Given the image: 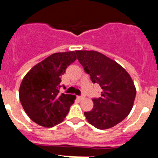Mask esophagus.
<instances>
[{"instance_id": "1", "label": "esophagus", "mask_w": 158, "mask_h": 158, "mask_svg": "<svg viewBox=\"0 0 158 158\" xmlns=\"http://www.w3.org/2000/svg\"><path fill=\"white\" fill-rule=\"evenodd\" d=\"M77 98L78 100H83L84 98H85V96H77Z\"/></svg>"}]
</instances>
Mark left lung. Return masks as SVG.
I'll list each match as a JSON object with an SVG mask.
<instances>
[{
	"label": "left lung",
	"mask_w": 158,
	"mask_h": 158,
	"mask_svg": "<svg viewBox=\"0 0 158 158\" xmlns=\"http://www.w3.org/2000/svg\"><path fill=\"white\" fill-rule=\"evenodd\" d=\"M77 57L93 83L99 84L101 96L93 99V107L85 112L88 122L97 129L115 126L131 112L136 96L134 82L126 69L95 51H77Z\"/></svg>",
	"instance_id": "obj_1"
}]
</instances>
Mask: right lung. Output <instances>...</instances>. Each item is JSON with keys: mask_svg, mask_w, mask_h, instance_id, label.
Returning <instances> with one entry per match:
<instances>
[{"mask_svg": "<svg viewBox=\"0 0 158 158\" xmlns=\"http://www.w3.org/2000/svg\"><path fill=\"white\" fill-rule=\"evenodd\" d=\"M76 59L74 51L55 53L32 67L23 78L19 100L33 122L52 127L64 120L76 96L59 93L61 77Z\"/></svg>", "mask_w": 158, "mask_h": 158, "instance_id": "add662e5", "label": "right lung"}]
</instances>
